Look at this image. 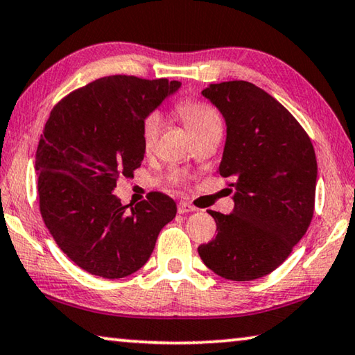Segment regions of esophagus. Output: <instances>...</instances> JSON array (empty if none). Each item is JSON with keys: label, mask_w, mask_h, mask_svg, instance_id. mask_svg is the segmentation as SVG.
I'll return each mask as SVG.
<instances>
[{"label": "esophagus", "mask_w": 355, "mask_h": 355, "mask_svg": "<svg viewBox=\"0 0 355 355\" xmlns=\"http://www.w3.org/2000/svg\"><path fill=\"white\" fill-rule=\"evenodd\" d=\"M196 209L193 208L192 205H189V203H179L178 205V212L179 214H189V212H195Z\"/></svg>", "instance_id": "1"}]
</instances>
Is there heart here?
I'll return each mask as SVG.
<instances>
[{"label":"heart","mask_w":355,"mask_h":355,"mask_svg":"<svg viewBox=\"0 0 355 355\" xmlns=\"http://www.w3.org/2000/svg\"><path fill=\"white\" fill-rule=\"evenodd\" d=\"M178 112L179 116L184 119L185 125H187L192 136L203 133L205 130L216 125H220V117L217 111L212 106L206 105L201 101L193 100H182L178 103ZM162 127V116L159 112L147 114L141 125V139H143V146L146 149H150L155 144L157 138H159Z\"/></svg>","instance_id":"obj_1"}]
</instances>
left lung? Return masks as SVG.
<instances>
[{"instance_id": "8db88e82", "label": "left lung", "mask_w": 355, "mask_h": 355, "mask_svg": "<svg viewBox=\"0 0 355 355\" xmlns=\"http://www.w3.org/2000/svg\"><path fill=\"white\" fill-rule=\"evenodd\" d=\"M227 125L219 174L232 178V214L209 211L217 234L201 244L203 263L230 281L270 275L306 233L314 214L318 162L287 109L246 80L201 90Z\"/></svg>"}]
</instances>
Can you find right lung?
<instances>
[{
	"label": "right lung",
	"mask_w": 355,
	"mask_h": 355,
	"mask_svg": "<svg viewBox=\"0 0 355 355\" xmlns=\"http://www.w3.org/2000/svg\"><path fill=\"white\" fill-rule=\"evenodd\" d=\"M179 87L107 76L63 98L46 122L35 160L41 216L58 248L90 275L138 271L176 216L170 196L155 192L128 208L112 190L144 159V117Z\"/></svg>",
	"instance_id": "add662e5"
}]
</instances>
